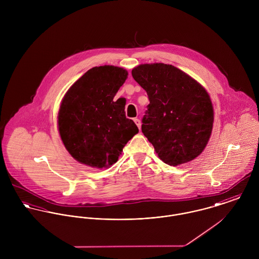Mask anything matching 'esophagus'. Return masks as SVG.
Here are the masks:
<instances>
[{
  "label": "esophagus",
  "instance_id": "esophagus-1",
  "mask_svg": "<svg viewBox=\"0 0 259 259\" xmlns=\"http://www.w3.org/2000/svg\"><path fill=\"white\" fill-rule=\"evenodd\" d=\"M134 121H135V123L138 125V127L141 130V125H142V123H141V120H140L139 118H134Z\"/></svg>",
  "mask_w": 259,
  "mask_h": 259
}]
</instances>
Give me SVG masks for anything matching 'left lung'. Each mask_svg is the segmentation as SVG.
I'll return each mask as SVG.
<instances>
[{
    "instance_id": "8db88e82",
    "label": "left lung",
    "mask_w": 259,
    "mask_h": 259,
    "mask_svg": "<svg viewBox=\"0 0 259 259\" xmlns=\"http://www.w3.org/2000/svg\"><path fill=\"white\" fill-rule=\"evenodd\" d=\"M132 74L148 94L142 131L158 157L176 166L198 156L213 124L212 104L205 89L180 69L161 63L140 65Z\"/></svg>"
}]
</instances>
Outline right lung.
Returning <instances> with one entry per match:
<instances>
[{
  "instance_id": "1",
  "label": "right lung",
  "mask_w": 259,
  "mask_h": 259,
  "mask_svg": "<svg viewBox=\"0 0 259 259\" xmlns=\"http://www.w3.org/2000/svg\"><path fill=\"white\" fill-rule=\"evenodd\" d=\"M127 77L114 66L89 70L65 95L58 115L61 139L70 154L92 167H110L126 143L139 133L113 98Z\"/></svg>"
}]
</instances>
